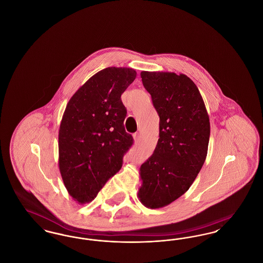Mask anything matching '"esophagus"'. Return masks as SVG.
Returning <instances> with one entry per match:
<instances>
[{"label":"esophagus","mask_w":263,"mask_h":263,"mask_svg":"<svg viewBox=\"0 0 263 263\" xmlns=\"http://www.w3.org/2000/svg\"><path fill=\"white\" fill-rule=\"evenodd\" d=\"M133 138H134V141H135V143H136V142H138V141L140 140L141 135H140V133H135V134L133 135Z\"/></svg>","instance_id":"esophagus-1"}]
</instances>
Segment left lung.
Wrapping results in <instances>:
<instances>
[{"instance_id":"1","label":"left lung","mask_w":263,"mask_h":263,"mask_svg":"<svg viewBox=\"0 0 263 263\" xmlns=\"http://www.w3.org/2000/svg\"><path fill=\"white\" fill-rule=\"evenodd\" d=\"M143 86L160 116L159 141L140 167L138 197L151 209L187 191L206 160L210 121L199 89L184 74L142 71Z\"/></svg>"}]
</instances>
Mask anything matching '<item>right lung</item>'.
<instances>
[{
	"mask_svg": "<svg viewBox=\"0 0 263 263\" xmlns=\"http://www.w3.org/2000/svg\"><path fill=\"white\" fill-rule=\"evenodd\" d=\"M132 68L108 67L90 77L70 99L59 136V170L69 194L80 204L93 200L122 166L133 144L124 128L121 95L135 80Z\"/></svg>",
	"mask_w": 263,
	"mask_h": 263,
	"instance_id": "add662e5",
	"label": "right lung"
}]
</instances>
